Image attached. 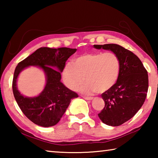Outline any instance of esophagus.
<instances>
[{
    "label": "esophagus",
    "instance_id": "1",
    "mask_svg": "<svg viewBox=\"0 0 158 158\" xmlns=\"http://www.w3.org/2000/svg\"><path fill=\"white\" fill-rule=\"evenodd\" d=\"M82 97H83V98H84L85 100H91L93 99V97H88V96H85V95H83Z\"/></svg>",
    "mask_w": 158,
    "mask_h": 158
}]
</instances>
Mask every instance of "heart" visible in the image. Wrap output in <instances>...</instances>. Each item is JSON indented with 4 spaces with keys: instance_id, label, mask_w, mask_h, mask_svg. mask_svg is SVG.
I'll return each instance as SVG.
<instances>
[{
    "instance_id": "obj_1",
    "label": "heart",
    "mask_w": 158,
    "mask_h": 158,
    "mask_svg": "<svg viewBox=\"0 0 158 158\" xmlns=\"http://www.w3.org/2000/svg\"><path fill=\"white\" fill-rule=\"evenodd\" d=\"M121 62L113 52H93L77 56L63 71V79L69 89L74 90L85 80L80 90L85 93H105L116 84Z\"/></svg>"
}]
</instances>
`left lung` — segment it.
<instances>
[{"label": "left lung", "mask_w": 158, "mask_h": 158, "mask_svg": "<svg viewBox=\"0 0 158 158\" xmlns=\"http://www.w3.org/2000/svg\"><path fill=\"white\" fill-rule=\"evenodd\" d=\"M93 47L111 51L121 62L116 84L101 95L105 105L98 114L104 123L118 126L132 118L142 106L148 92V73L135 53L118 44H94Z\"/></svg>", "instance_id": "left-lung-1"}]
</instances>
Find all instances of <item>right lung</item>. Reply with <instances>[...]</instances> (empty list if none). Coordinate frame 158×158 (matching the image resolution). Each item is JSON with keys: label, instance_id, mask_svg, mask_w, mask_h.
I'll list each match as a JSON object with an SVG mask.
<instances>
[{"label": "right lung", "instance_id": "obj_1", "mask_svg": "<svg viewBox=\"0 0 158 158\" xmlns=\"http://www.w3.org/2000/svg\"><path fill=\"white\" fill-rule=\"evenodd\" d=\"M76 51L77 49L67 47H41L16 67L12 81L13 94L23 114L35 124L45 127L56 125L72 99L78 98L77 93L68 89L60 81V74L65 62ZM29 66H40L46 76L44 90L38 96L33 98L21 94L16 85L18 74Z\"/></svg>", "mask_w": 158, "mask_h": 158}]
</instances>
